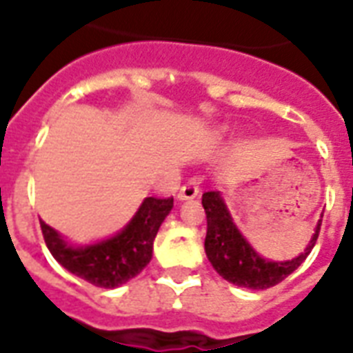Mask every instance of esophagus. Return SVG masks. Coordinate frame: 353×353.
<instances>
[{
  "label": "esophagus",
  "mask_w": 353,
  "mask_h": 353,
  "mask_svg": "<svg viewBox=\"0 0 353 353\" xmlns=\"http://www.w3.org/2000/svg\"><path fill=\"white\" fill-rule=\"evenodd\" d=\"M199 194V187L196 179H188L181 188H179V192H177V198L179 199H194Z\"/></svg>",
  "instance_id": "obj_1"
}]
</instances>
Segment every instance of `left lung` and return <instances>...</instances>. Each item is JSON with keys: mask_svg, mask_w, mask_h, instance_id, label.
<instances>
[{"mask_svg": "<svg viewBox=\"0 0 353 353\" xmlns=\"http://www.w3.org/2000/svg\"><path fill=\"white\" fill-rule=\"evenodd\" d=\"M201 203L207 214L205 252L209 262L220 276L249 290H268L290 276L313 249L323 223V220H319L315 234L301 256L293 258L291 262H269L258 256L252 247L243 240V236L236 231L220 194L205 192Z\"/></svg>", "mask_w": 353, "mask_h": 353, "instance_id": "1", "label": "left lung"}]
</instances>
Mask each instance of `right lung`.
I'll use <instances>...</instances> for the list:
<instances>
[{"mask_svg": "<svg viewBox=\"0 0 353 353\" xmlns=\"http://www.w3.org/2000/svg\"><path fill=\"white\" fill-rule=\"evenodd\" d=\"M172 207V196L146 198L135 218L121 234L97 245L80 249L65 245L58 232L43 221H40V227L47 249L69 273L77 274L97 288H117L137 276L148 265L155 236Z\"/></svg>", "mask_w": 353, "mask_h": 353, "instance_id": "1", "label": "right lung"}]
</instances>
